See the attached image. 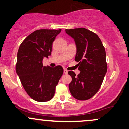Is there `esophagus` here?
Listing matches in <instances>:
<instances>
[{
    "label": "esophagus",
    "instance_id": "1",
    "mask_svg": "<svg viewBox=\"0 0 129 129\" xmlns=\"http://www.w3.org/2000/svg\"><path fill=\"white\" fill-rule=\"evenodd\" d=\"M63 73H64L65 74H67V73H68V70H66V69H64V70H63Z\"/></svg>",
    "mask_w": 129,
    "mask_h": 129
}]
</instances>
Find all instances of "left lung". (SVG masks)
<instances>
[{
  "label": "left lung",
  "mask_w": 129,
  "mask_h": 129,
  "mask_svg": "<svg viewBox=\"0 0 129 129\" xmlns=\"http://www.w3.org/2000/svg\"><path fill=\"white\" fill-rule=\"evenodd\" d=\"M66 32L75 42V60L80 71L77 76L73 71L68 72L72 77L69 90L77 100H88L98 91L106 73L105 49L98 36L88 29L79 28Z\"/></svg>",
  "instance_id": "obj_1"
}]
</instances>
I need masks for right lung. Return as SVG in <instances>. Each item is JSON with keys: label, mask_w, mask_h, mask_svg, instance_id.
<instances>
[{"label": "right lung", "mask_w": 129, "mask_h": 129, "mask_svg": "<svg viewBox=\"0 0 129 129\" xmlns=\"http://www.w3.org/2000/svg\"><path fill=\"white\" fill-rule=\"evenodd\" d=\"M61 31L39 29L28 35L20 44L16 72L27 94L40 102L51 100L63 73L62 66H44L43 59L52 52V43Z\"/></svg>", "instance_id": "1"}]
</instances>
